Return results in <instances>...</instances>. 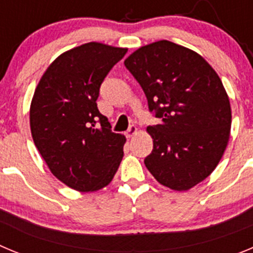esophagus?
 Segmentation results:
<instances>
[{
    "mask_svg": "<svg viewBox=\"0 0 253 253\" xmlns=\"http://www.w3.org/2000/svg\"><path fill=\"white\" fill-rule=\"evenodd\" d=\"M136 133H137V128H136V126H133V125H132V126L128 128V131H126V133H125V135H126V137L131 138V137H133Z\"/></svg>",
    "mask_w": 253,
    "mask_h": 253,
    "instance_id": "1",
    "label": "esophagus"
}]
</instances>
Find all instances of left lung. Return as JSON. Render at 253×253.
I'll return each instance as SVG.
<instances>
[{"label": "left lung", "instance_id": "1", "mask_svg": "<svg viewBox=\"0 0 253 253\" xmlns=\"http://www.w3.org/2000/svg\"><path fill=\"white\" fill-rule=\"evenodd\" d=\"M125 65L161 118L146 129L154 147L145 165L161 185L186 192L213 172L228 145L232 111L222 81L203 56L168 40L138 47Z\"/></svg>", "mask_w": 253, "mask_h": 253}]
</instances>
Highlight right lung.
<instances>
[{"label":"right lung","mask_w":253,"mask_h":253,"mask_svg":"<svg viewBox=\"0 0 253 253\" xmlns=\"http://www.w3.org/2000/svg\"><path fill=\"white\" fill-rule=\"evenodd\" d=\"M126 53V47L95 42L73 47L47 67L34 92V143L51 174L77 192L108 185L124 158L126 137L111 131L95 101L103 79Z\"/></svg>","instance_id":"add662e5"}]
</instances>
